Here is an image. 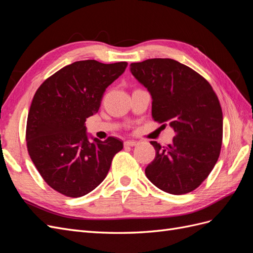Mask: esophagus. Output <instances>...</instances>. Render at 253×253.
<instances>
[{"label": "esophagus", "mask_w": 253, "mask_h": 253, "mask_svg": "<svg viewBox=\"0 0 253 253\" xmlns=\"http://www.w3.org/2000/svg\"><path fill=\"white\" fill-rule=\"evenodd\" d=\"M125 147H135V145L138 144V141L136 140H126L125 141Z\"/></svg>", "instance_id": "obj_1"}]
</instances>
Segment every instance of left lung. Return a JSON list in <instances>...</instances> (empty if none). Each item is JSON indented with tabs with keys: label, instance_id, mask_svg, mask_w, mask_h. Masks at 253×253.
<instances>
[{
	"label": "left lung",
	"instance_id": "8db88e82",
	"mask_svg": "<svg viewBox=\"0 0 253 253\" xmlns=\"http://www.w3.org/2000/svg\"><path fill=\"white\" fill-rule=\"evenodd\" d=\"M131 73L150 91L153 119L169 122L175 132L167 147L151 141L156 155L145 175L167 193L192 192L208 177L221 149L223 112L215 91L203 76L173 59L132 63Z\"/></svg>",
	"mask_w": 253,
	"mask_h": 253
}]
</instances>
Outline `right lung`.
Returning a JSON list of instances; mask_svg holds the SVG:
<instances>
[{
  "label": "right lung",
  "instance_id": "obj_1",
  "mask_svg": "<svg viewBox=\"0 0 253 253\" xmlns=\"http://www.w3.org/2000/svg\"><path fill=\"white\" fill-rule=\"evenodd\" d=\"M126 62L77 61L51 75L37 89L26 125L28 154L44 181L68 197L89 193L103 181L124 142L108 137L90 142L84 126L98 112L105 88Z\"/></svg>",
  "mask_w": 253,
  "mask_h": 253
}]
</instances>
